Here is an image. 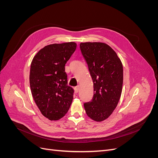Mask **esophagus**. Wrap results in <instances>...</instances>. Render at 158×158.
<instances>
[{
	"mask_svg": "<svg viewBox=\"0 0 158 158\" xmlns=\"http://www.w3.org/2000/svg\"><path fill=\"white\" fill-rule=\"evenodd\" d=\"M79 89H80V88H79V86H76V87H75L74 88V90H75V92L77 93V92H78V91H79Z\"/></svg>",
	"mask_w": 158,
	"mask_h": 158,
	"instance_id": "34e87169",
	"label": "esophagus"
}]
</instances>
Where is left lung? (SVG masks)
<instances>
[{
	"mask_svg": "<svg viewBox=\"0 0 158 158\" xmlns=\"http://www.w3.org/2000/svg\"><path fill=\"white\" fill-rule=\"evenodd\" d=\"M80 47L94 83V97L84 104L85 111L92 120L102 122L111 115L120 99L123 64L115 51L105 43H81Z\"/></svg>",
	"mask_w": 158,
	"mask_h": 158,
	"instance_id": "1",
	"label": "left lung"
}]
</instances>
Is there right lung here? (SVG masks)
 <instances>
[{"label": "right lung", "instance_id": "obj_1", "mask_svg": "<svg viewBox=\"0 0 158 158\" xmlns=\"http://www.w3.org/2000/svg\"><path fill=\"white\" fill-rule=\"evenodd\" d=\"M76 43L48 45L33 58L30 85L33 99L41 114L57 121L68 112L74 90L67 84L65 64L76 48Z\"/></svg>", "mask_w": 158, "mask_h": 158}]
</instances>
